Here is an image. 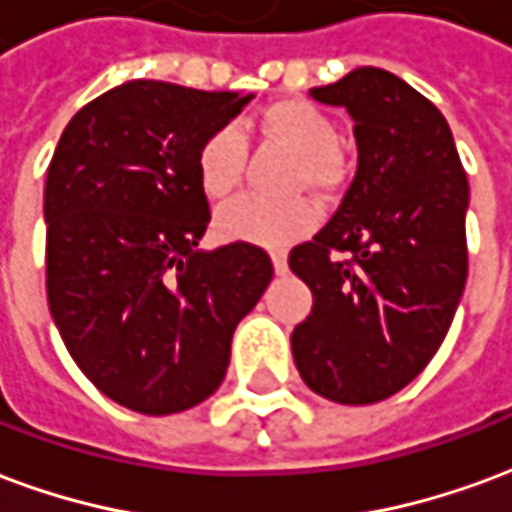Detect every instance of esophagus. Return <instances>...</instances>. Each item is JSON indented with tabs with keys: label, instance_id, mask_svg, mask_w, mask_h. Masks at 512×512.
Masks as SVG:
<instances>
[{
	"label": "esophagus",
	"instance_id": "esophagus-1",
	"mask_svg": "<svg viewBox=\"0 0 512 512\" xmlns=\"http://www.w3.org/2000/svg\"><path fill=\"white\" fill-rule=\"evenodd\" d=\"M271 263H274L277 277H285V274H288V257L282 255V252H274V255H271Z\"/></svg>",
	"mask_w": 512,
	"mask_h": 512
}]
</instances>
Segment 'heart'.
Returning <instances> with one entry per match:
<instances>
[{"label":"heart","mask_w":512,"mask_h":512,"mask_svg":"<svg viewBox=\"0 0 512 512\" xmlns=\"http://www.w3.org/2000/svg\"><path fill=\"white\" fill-rule=\"evenodd\" d=\"M257 131L290 153L288 191H310L315 197L332 194L345 178V164L334 147L337 128L332 117L310 101L282 98L268 104L257 117ZM246 145L233 128H219L197 147V180L202 194L213 202L233 197L244 175ZM312 211L301 200L255 202L238 200L216 213V233L227 241H249L260 246H288L310 230Z\"/></svg>","instance_id":"obj_1"}]
</instances>
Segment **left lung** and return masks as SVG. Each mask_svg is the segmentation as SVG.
I'll list each match as a JSON object with an SVG mask.
<instances>
[{
	"mask_svg": "<svg viewBox=\"0 0 512 512\" xmlns=\"http://www.w3.org/2000/svg\"><path fill=\"white\" fill-rule=\"evenodd\" d=\"M310 95L354 117L359 167L288 257L315 299L290 334L293 362L312 392L367 406L411 384L447 337L469 268V180L444 115L395 73L356 68Z\"/></svg>",
	"mask_w": 512,
	"mask_h": 512,
	"instance_id": "left-lung-1",
	"label": "left lung"
}]
</instances>
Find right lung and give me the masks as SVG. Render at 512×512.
<instances>
[{
	"mask_svg": "<svg viewBox=\"0 0 512 512\" xmlns=\"http://www.w3.org/2000/svg\"><path fill=\"white\" fill-rule=\"evenodd\" d=\"M249 101L134 79L82 106L49 164L51 318L84 376L147 417L219 389L235 326L274 277L255 244L197 249L211 222L197 147Z\"/></svg>",
	"mask_w": 512,
	"mask_h": 512,
	"instance_id": "right-lung-1",
	"label": "right lung"
}]
</instances>
